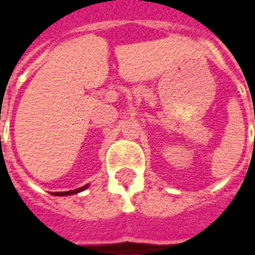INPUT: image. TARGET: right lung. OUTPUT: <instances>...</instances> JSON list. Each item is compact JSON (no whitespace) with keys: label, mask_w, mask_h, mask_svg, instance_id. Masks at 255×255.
Returning a JSON list of instances; mask_svg holds the SVG:
<instances>
[{"label":"right lung","mask_w":255,"mask_h":255,"mask_svg":"<svg viewBox=\"0 0 255 255\" xmlns=\"http://www.w3.org/2000/svg\"><path fill=\"white\" fill-rule=\"evenodd\" d=\"M89 187V184H86L83 187L76 188V190H71V191H64V192H53V195H57V197H64V195H72V194H78V192L83 191L86 188Z\"/></svg>","instance_id":"obj_1"}]
</instances>
